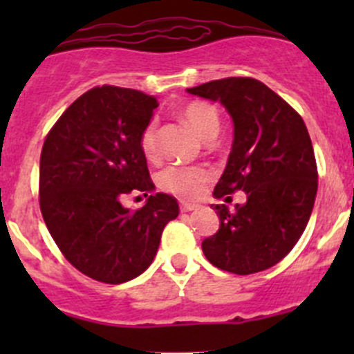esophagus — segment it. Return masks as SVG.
Segmentation results:
<instances>
[{
  "mask_svg": "<svg viewBox=\"0 0 354 354\" xmlns=\"http://www.w3.org/2000/svg\"><path fill=\"white\" fill-rule=\"evenodd\" d=\"M180 209L181 212H192V210H197L198 205L197 203H181Z\"/></svg>",
  "mask_w": 354,
  "mask_h": 354,
  "instance_id": "esophagus-1",
  "label": "esophagus"
}]
</instances>
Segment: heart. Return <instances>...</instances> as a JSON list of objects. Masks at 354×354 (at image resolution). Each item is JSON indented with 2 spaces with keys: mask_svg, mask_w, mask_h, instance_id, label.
<instances>
[{
  "mask_svg": "<svg viewBox=\"0 0 354 354\" xmlns=\"http://www.w3.org/2000/svg\"><path fill=\"white\" fill-rule=\"evenodd\" d=\"M181 116L202 140L209 142L210 138H216V135L219 133V114L207 102H192L181 111ZM140 149L149 159H154L157 156V127L154 121L149 123L142 131ZM209 178V171L202 169V167L171 166L160 173L159 183L162 185V188L178 197L194 198L200 195Z\"/></svg>",
  "mask_w": 354,
  "mask_h": 354,
  "instance_id": "heart-1",
  "label": "heart"
}]
</instances>
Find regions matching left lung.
Instances as JSON below:
<instances>
[{
    "mask_svg": "<svg viewBox=\"0 0 354 354\" xmlns=\"http://www.w3.org/2000/svg\"><path fill=\"white\" fill-rule=\"evenodd\" d=\"M187 92L221 102L233 120V147L214 197L246 195L234 210L210 205L221 224L202 241L203 255L240 276L269 269L299 240L315 203L319 174L305 121L255 78L212 80Z\"/></svg>",
    "mask_w": 354,
    "mask_h": 354,
    "instance_id": "left-lung-1",
    "label": "left lung"
}]
</instances>
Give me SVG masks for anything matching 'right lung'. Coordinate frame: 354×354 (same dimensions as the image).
Returning a JSON list of instances; mask_svg holds the SVG:
<instances>
[{"instance_id":"1","label":"right lung","mask_w":354,"mask_h":354,"mask_svg":"<svg viewBox=\"0 0 354 354\" xmlns=\"http://www.w3.org/2000/svg\"><path fill=\"white\" fill-rule=\"evenodd\" d=\"M157 99L133 88L102 85L62 114L41 152L39 197L44 223L68 262L108 284L149 269L178 200L154 194L140 135ZM140 191L149 198L131 213L120 198Z\"/></svg>"}]
</instances>
